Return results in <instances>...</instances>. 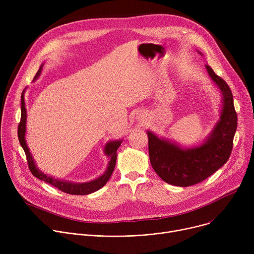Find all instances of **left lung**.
Instances as JSON below:
<instances>
[{
  "mask_svg": "<svg viewBox=\"0 0 254 254\" xmlns=\"http://www.w3.org/2000/svg\"><path fill=\"white\" fill-rule=\"evenodd\" d=\"M205 67L220 89L223 102L220 119L204 142L184 149L169 139L159 137L153 131H147L151 165L163 181L174 186L189 187L202 182L228 161L233 148L237 115L231 89L209 65Z\"/></svg>",
  "mask_w": 254,
  "mask_h": 254,
  "instance_id": "left-lung-1",
  "label": "left lung"
}]
</instances>
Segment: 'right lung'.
Listing matches in <instances>:
<instances>
[{
    "mask_svg": "<svg viewBox=\"0 0 254 254\" xmlns=\"http://www.w3.org/2000/svg\"><path fill=\"white\" fill-rule=\"evenodd\" d=\"M42 67L43 64L40 66L39 70L37 73H36L34 80H36L38 78V76L41 74L42 71ZM24 93L25 90L22 92L21 95V121L18 127V137H19V141L21 143V146L26 154V158H27V162H28V166L29 169L31 171V173L33 174V176H35L36 178H38L44 182L51 184L53 187L59 189L60 191L67 193V194H71V195H88L91 194L97 190H99L100 188H102L106 183L107 181L110 180L115 167H116V163H117V151L120 148L121 143H122V139H118V140H112L108 141L105 147H104V154L110 157V162H108L106 171L98 178H96L95 180L90 181V182H86V183H72L69 182V181H62V180H58L55 179L51 176H48L46 174H44L43 172H41L37 166H36L34 159L29 151V148L27 146V142L25 139V134H26V122H27V112H26V107H25V99H24Z\"/></svg>",
    "mask_w": 254,
    "mask_h": 254,
    "instance_id": "right-lung-1",
    "label": "right lung"
}]
</instances>
